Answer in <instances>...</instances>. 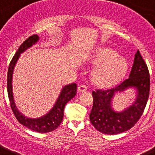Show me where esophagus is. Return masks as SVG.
<instances>
[{
    "mask_svg": "<svg viewBox=\"0 0 155 155\" xmlns=\"http://www.w3.org/2000/svg\"><path fill=\"white\" fill-rule=\"evenodd\" d=\"M87 90V87L84 84H81L78 87V91L79 92H84Z\"/></svg>",
    "mask_w": 155,
    "mask_h": 155,
    "instance_id": "esophagus-1",
    "label": "esophagus"
}]
</instances>
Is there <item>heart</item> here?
Segmentation results:
<instances>
[{"label": "heart", "instance_id": "heart-1", "mask_svg": "<svg viewBox=\"0 0 155 155\" xmlns=\"http://www.w3.org/2000/svg\"><path fill=\"white\" fill-rule=\"evenodd\" d=\"M94 61L101 65L94 73V80L99 85L116 84L123 77L127 69L125 60L120 58L117 53L110 49L99 50L96 54Z\"/></svg>", "mask_w": 155, "mask_h": 155}]
</instances>
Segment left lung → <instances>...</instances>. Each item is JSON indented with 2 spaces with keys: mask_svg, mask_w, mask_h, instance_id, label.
Wrapping results in <instances>:
<instances>
[{
  "mask_svg": "<svg viewBox=\"0 0 155 155\" xmlns=\"http://www.w3.org/2000/svg\"><path fill=\"white\" fill-rule=\"evenodd\" d=\"M150 84L147 65L138 49L128 79L114 87L92 91L93 107L90 114V120L94 127L100 132L108 135L122 133L132 128L143 114L150 94ZM131 86L137 90L136 101L123 111H115L111 105L114 93Z\"/></svg>",
  "mask_w": 155,
  "mask_h": 155,
  "instance_id": "8db88e82",
  "label": "left lung"
}]
</instances>
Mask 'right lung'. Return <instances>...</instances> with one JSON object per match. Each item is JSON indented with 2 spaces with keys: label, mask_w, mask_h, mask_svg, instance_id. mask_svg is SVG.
I'll use <instances>...</instances> for the list:
<instances>
[{
  "label": "right lung",
  "mask_w": 155,
  "mask_h": 155,
  "mask_svg": "<svg viewBox=\"0 0 155 155\" xmlns=\"http://www.w3.org/2000/svg\"><path fill=\"white\" fill-rule=\"evenodd\" d=\"M38 40V36L37 35H33L32 36L28 38L20 45L15 54L12 58L11 62L9 64L8 70L7 90L11 109L18 121L32 131L41 132V133H45V132H49L55 130L61 123L64 117V106L67 102L72 99L76 94L77 85L76 84H71L65 86L62 89L61 94L58 97L55 105L50 110V111L41 117H27L18 111L17 108L15 107V105L14 103L12 91V79L14 67H15L17 60L19 59L20 53L25 51L27 48L31 47V45L37 42Z\"/></svg>",
  "instance_id": "add662e5"
}]
</instances>
